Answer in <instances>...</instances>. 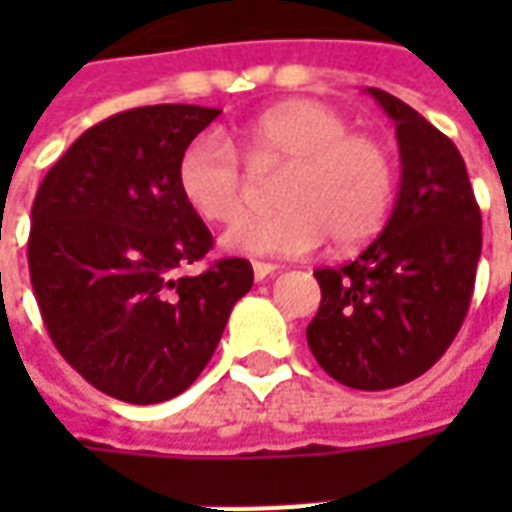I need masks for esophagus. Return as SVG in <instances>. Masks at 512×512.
<instances>
[{"instance_id": "34e87169", "label": "esophagus", "mask_w": 512, "mask_h": 512, "mask_svg": "<svg viewBox=\"0 0 512 512\" xmlns=\"http://www.w3.org/2000/svg\"><path fill=\"white\" fill-rule=\"evenodd\" d=\"M252 271H255L257 282H263V279L271 277L274 271H279V266L277 263H263V260H255V263H252Z\"/></svg>"}]
</instances>
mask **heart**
Returning a JSON list of instances; mask_svg holds the SVG:
<instances>
[{
  "label": "heart",
  "instance_id": "obj_1",
  "mask_svg": "<svg viewBox=\"0 0 512 512\" xmlns=\"http://www.w3.org/2000/svg\"><path fill=\"white\" fill-rule=\"evenodd\" d=\"M255 175L282 169L271 213H249L224 233L238 255H307L332 238L356 246L384 227L395 200V158L384 142L354 134L351 120L321 101H288L235 128ZM235 146V147H236ZM234 147V148H235ZM216 131L194 136L178 161V186L205 222H233L252 194V175Z\"/></svg>",
  "mask_w": 512,
  "mask_h": 512
}]
</instances>
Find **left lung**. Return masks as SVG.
Masks as SVG:
<instances>
[{"instance_id": "obj_1", "label": "left lung", "mask_w": 512, "mask_h": 512, "mask_svg": "<svg viewBox=\"0 0 512 512\" xmlns=\"http://www.w3.org/2000/svg\"><path fill=\"white\" fill-rule=\"evenodd\" d=\"M367 93L395 120L400 191L362 255L315 271L321 307L307 343L334 381L378 392L422 376L455 340L472 301L483 219L450 136L395 95Z\"/></svg>"}]
</instances>
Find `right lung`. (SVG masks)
<instances>
[{
	"instance_id": "right-lung-1",
	"label": "right lung",
	"mask_w": 512,
	"mask_h": 512,
	"mask_svg": "<svg viewBox=\"0 0 512 512\" xmlns=\"http://www.w3.org/2000/svg\"><path fill=\"white\" fill-rule=\"evenodd\" d=\"M216 117L191 104L106 117L62 153L32 202L29 279L51 343L84 381L136 406L197 381L255 279L244 257L178 274L213 249L180 194L178 161Z\"/></svg>"
}]
</instances>
